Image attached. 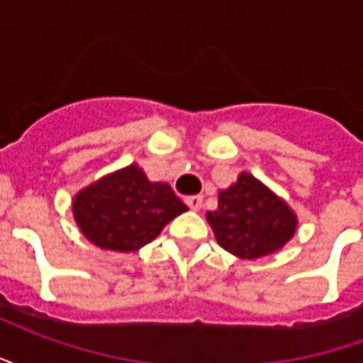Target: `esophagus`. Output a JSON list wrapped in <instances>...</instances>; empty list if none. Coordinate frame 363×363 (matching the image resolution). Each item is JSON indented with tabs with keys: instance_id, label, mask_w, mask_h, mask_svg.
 Instances as JSON below:
<instances>
[{
	"instance_id": "1",
	"label": "esophagus",
	"mask_w": 363,
	"mask_h": 363,
	"mask_svg": "<svg viewBox=\"0 0 363 363\" xmlns=\"http://www.w3.org/2000/svg\"><path fill=\"white\" fill-rule=\"evenodd\" d=\"M184 202H186V206H189L190 210H194V212H198V210L202 208V196H189Z\"/></svg>"
}]
</instances>
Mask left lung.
<instances>
[{
    "instance_id": "8db88e82",
    "label": "left lung",
    "mask_w": 363,
    "mask_h": 363,
    "mask_svg": "<svg viewBox=\"0 0 363 363\" xmlns=\"http://www.w3.org/2000/svg\"><path fill=\"white\" fill-rule=\"evenodd\" d=\"M206 218L218 243L247 260L280 251L297 229L294 210L249 173H241L229 189L220 190L218 210Z\"/></svg>"
}]
</instances>
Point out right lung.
I'll return each instance as SVG.
<instances>
[{
	"mask_svg": "<svg viewBox=\"0 0 363 363\" xmlns=\"http://www.w3.org/2000/svg\"><path fill=\"white\" fill-rule=\"evenodd\" d=\"M74 218L82 233L101 249L132 252L151 243L167 223L189 208L165 182H151L128 165L79 190Z\"/></svg>",
	"mask_w": 363,
	"mask_h": 363,
	"instance_id": "obj_1",
	"label": "right lung"
}]
</instances>
